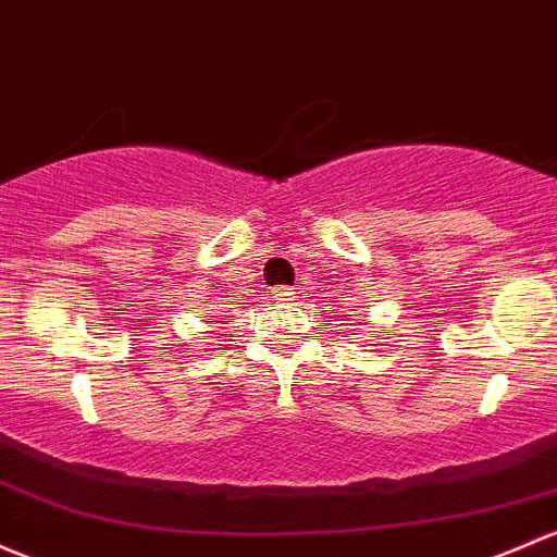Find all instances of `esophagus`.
Returning a JSON list of instances; mask_svg holds the SVG:
<instances>
[{"mask_svg":"<svg viewBox=\"0 0 557 557\" xmlns=\"http://www.w3.org/2000/svg\"><path fill=\"white\" fill-rule=\"evenodd\" d=\"M272 298H274V301H280V304L296 301V288H274Z\"/></svg>","mask_w":557,"mask_h":557,"instance_id":"34e87169","label":"esophagus"}]
</instances>
